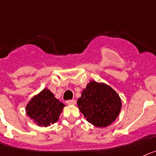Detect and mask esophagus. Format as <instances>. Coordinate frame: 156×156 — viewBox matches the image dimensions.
Wrapping results in <instances>:
<instances>
[{
    "instance_id": "34e87169",
    "label": "esophagus",
    "mask_w": 156,
    "mask_h": 156,
    "mask_svg": "<svg viewBox=\"0 0 156 156\" xmlns=\"http://www.w3.org/2000/svg\"><path fill=\"white\" fill-rule=\"evenodd\" d=\"M66 103L69 105H75L76 101H75V100H68V101H66Z\"/></svg>"
}]
</instances>
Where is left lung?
Masks as SVG:
<instances>
[{"mask_svg": "<svg viewBox=\"0 0 156 156\" xmlns=\"http://www.w3.org/2000/svg\"><path fill=\"white\" fill-rule=\"evenodd\" d=\"M77 104L87 121L100 128L110 126L122 108L120 97L113 88L94 81H90L83 90Z\"/></svg>", "mask_w": 156, "mask_h": 156, "instance_id": "8db88e82", "label": "left lung"}]
</instances>
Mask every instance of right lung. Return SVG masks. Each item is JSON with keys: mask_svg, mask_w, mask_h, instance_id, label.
Returning a JSON list of instances; mask_svg holds the SVG:
<instances>
[{"mask_svg": "<svg viewBox=\"0 0 156 156\" xmlns=\"http://www.w3.org/2000/svg\"><path fill=\"white\" fill-rule=\"evenodd\" d=\"M64 107L50 90L44 88L27 103L26 113L36 125L47 127L58 120Z\"/></svg>", "mask_w": 156, "mask_h": 156, "instance_id": "1", "label": "right lung"}]
</instances>
